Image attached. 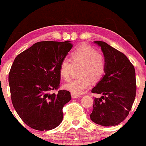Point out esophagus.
Listing matches in <instances>:
<instances>
[{
  "label": "esophagus",
  "mask_w": 146,
  "mask_h": 146,
  "mask_svg": "<svg viewBox=\"0 0 146 146\" xmlns=\"http://www.w3.org/2000/svg\"><path fill=\"white\" fill-rule=\"evenodd\" d=\"M71 96H72V98H74V99L78 98H80L81 97L80 95L75 94H73V93L71 94Z\"/></svg>",
  "instance_id": "obj_1"
}]
</instances>
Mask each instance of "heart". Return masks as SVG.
<instances>
[{"instance_id": "obj_1", "label": "heart", "mask_w": 146, "mask_h": 146, "mask_svg": "<svg viewBox=\"0 0 146 146\" xmlns=\"http://www.w3.org/2000/svg\"><path fill=\"white\" fill-rule=\"evenodd\" d=\"M70 60L74 66H80L78 70V76L80 77L64 86L66 90L72 93L78 95L83 94L90 86L92 80L99 81L104 75L106 66L105 58L88 45L82 44L76 48L70 53ZM71 64L67 59L62 60L60 64V74L66 81L70 78L73 68Z\"/></svg>"}]
</instances>
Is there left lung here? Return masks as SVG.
Masks as SVG:
<instances>
[{
    "mask_svg": "<svg viewBox=\"0 0 146 146\" xmlns=\"http://www.w3.org/2000/svg\"><path fill=\"white\" fill-rule=\"evenodd\" d=\"M106 60L105 74L92 92L103 95L94 98L91 120L103 126L118 125L131 110L136 93L134 66L126 56L102 41H94Z\"/></svg>",
    "mask_w": 146,
    "mask_h": 146,
    "instance_id": "1",
    "label": "left lung"
}]
</instances>
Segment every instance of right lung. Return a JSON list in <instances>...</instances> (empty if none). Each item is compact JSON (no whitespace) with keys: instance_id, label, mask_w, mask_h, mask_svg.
Returning a JSON list of instances; mask_svg holds the SVG:
<instances>
[{"instance_id":"1","label":"right lung","mask_w":146,"mask_h":146,"mask_svg":"<svg viewBox=\"0 0 146 146\" xmlns=\"http://www.w3.org/2000/svg\"><path fill=\"white\" fill-rule=\"evenodd\" d=\"M73 45L63 42H36L16 57L9 75L12 102L20 117L36 130H50L60 124L62 108L71 100L69 91L57 90L59 66Z\"/></svg>"}]
</instances>
